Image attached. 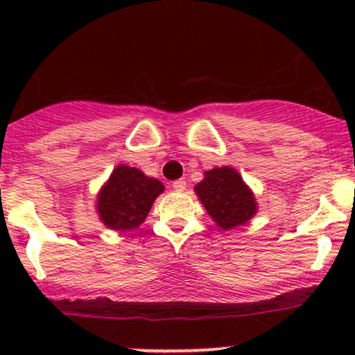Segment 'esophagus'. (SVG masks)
I'll list each match as a JSON object with an SVG mask.
<instances>
[{"instance_id": "obj_1", "label": "esophagus", "mask_w": 355, "mask_h": 355, "mask_svg": "<svg viewBox=\"0 0 355 355\" xmlns=\"http://www.w3.org/2000/svg\"><path fill=\"white\" fill-rule=\"evenodd\" d=\"M171 187H173L177 192H184L185 187H187V182H185L184 178H180V180H175L173 184H171Z\"/></svg>"}]
</instances>
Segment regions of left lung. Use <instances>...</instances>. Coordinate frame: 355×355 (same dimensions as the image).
<instances>
[{"label":"left lung","mask_w":355,"mask_h":355,"mask_svg":"<svg viewBox=\"0 0 355 355\" xmlns=\"http://www.w3.org/2000/svg\"><path fill=\"white\" fill-rule=\"evenodd\" d=\"M196 194L214 223L223 230L245 225L257 213L252 191L237 170L230 166L213 168L196 185Z\"/></svg>","instance_id":"left-lung-1"}]
</instances>
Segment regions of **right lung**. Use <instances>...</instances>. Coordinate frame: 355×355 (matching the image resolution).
I'll use <instances>...</instances> for the list:
<instances>
[{
    "mask_svg": "<svg viewBox=\"0 0 355 355\" xmlns=\"http://www.w3.org/2000/svg\"><path fill=\"white\" fill-rule=\"evenodd\" d=\"M163 191V184L156 178L146 177L137 168L118 164L98 194L99 220L111 230L137 228Z\"/></svg>",
    "mask_w": 355,
    "mask_h": 355,
    "instance_id": "right-lung-1",
    "label": "right lung"
}]
</instances>
